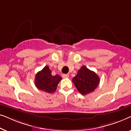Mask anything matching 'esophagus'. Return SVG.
<instances>
[{
  "instance_id": "1",
  "label": "esophagus",
  "mask_w": 131,
  "mask_h": 131,
  "mask_svg": "<svg viewBox=\"0 0 131 131\" xmlns=\"http://www.w3.org/2000/svg\"><path fill=\"white\" fill-rule=\"evenodd\" d=\"M69 74H62V78H69Z\"/></svg>"
}]
</instances>
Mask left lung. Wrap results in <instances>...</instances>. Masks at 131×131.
<instances>
[{
	"label": "left lung",
	"mask_w": 131,
	"mask_h": 131,
	"mask_svg": "<svg viewBox=\"0 0 131 131\" xmlns=\"http://www.w3.org/2000/svg\"><path fill=\"white\" fill-rule=\"evenodd\" d=\"M100 78L94 71L83 66L73 78L72 82L80 94L85 95L94 92L100 83Z\"/></svg>",
	"instance_id": "1"
}]
</instances>
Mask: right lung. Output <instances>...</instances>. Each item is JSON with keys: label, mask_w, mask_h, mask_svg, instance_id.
Wrapping results in <instances>:
<instances>
[{"label": "right lung", "mask_w": 131, "mask_h": 131, "mask_svg": "<svg viewBox=\"0 0 131 131\" xmlns=\"http://www.w3.org/2000/svg\"><path fill=\"white\" fill-rule=\"evenodd\" d=\"M51 72L49 67L45 66L37 73L35 77V85L37 89L49 94L56 91L57 86L62 78L58 74L52 76Z\"/></svg>", "instance_id": "1"}]
</instances>
